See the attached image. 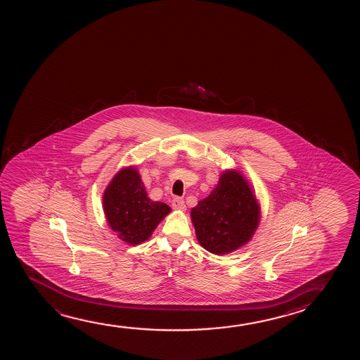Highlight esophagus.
<instances>
[{"instance_id":"34e87169","label":"esophagus","mask_w":360,"mask_h":360,"mask_svg":"<svg viewBox=\"0 0 360 360\" xmlns=\"http://www.w3.org/2000/svg\"><path fill=\"white\" fill-rule=\"evenodd\" d=\"M172 207L176 210H184L186 209V202H184L182 198H174L172 200Z\"/></svg>"}]
</instances>
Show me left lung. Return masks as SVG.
Masks as SVG:
<instances>
[{
	"label": "left lung",
	"instance_id": "left-lung-1",
	"mask_svg": "<svg viewBox=\"0 0 360 360\" xmlns=\"http://www.w3.org/2000/svg\"><path fill=\"white\" fill-rule=\"evenodd\" d=\"M191 215L198 241L214 255L243 246L259 224L256 198L236 171L222 173L215 189L193 207Z\"/></svg>",
	"mask_w": 360,
	"mask_h": 360
}]
</instances>
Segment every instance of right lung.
I'll return each instance as SVG.
<instances>
[{"label":"right lung","instance_id":"add662e5","mask_svg":"<svg viewBox=\"0 0 360 360\" xmlns=\"http://www.w3.org/2000/svg\"><path fill=\"white\" fill-rule=\"evenodd\" d=\"M104 214L112 230L129 245H139L151 236L171 212L167 204L148 198L135 168H124L109 183L103 195Z\"/></svg>","mask_w":360,"mask_h":360}]
</instances>
